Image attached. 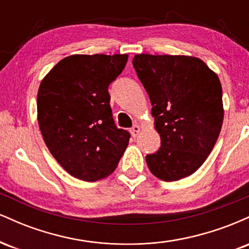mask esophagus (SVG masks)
<instances>
[{
	"label": "esophagus",
	"mask_w": 249,
	"mask_h": 249,
	"mask_svg": "<svg viewBox=\"0 0 249 249\" xmlns=\"http://www.w3.org/2000/svg\"><path fill=\"white\" fill-rule=\"evenodd\" d=\"M130 131H131V133H132V136H133V137H136L137 134L139 133V131H141V126H139L138 124H134L133 126L131 127V130H130Z\"/></svg>",
	"instance_id": "obj_1"
}]
</instances>
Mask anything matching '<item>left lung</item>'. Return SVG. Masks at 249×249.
I'll return each mask as SVG.
<instances>
[{"label":"left lung","mask_w":249,"mask_h":249,"mask_svg":"<svg viewBox=\"0 0 249 249\" xmlns=\"http://www.w3.org/2000/svg\"><path fill=\"white\" fill-rule=\"evenodd\" d=\"M139 81L152 104L160 147L147 154L150 171L164 181L191 176L215 145L224 121L218 76L190 56L136 55Z\"/></svg>","instance_id":"1"}]
</instances>
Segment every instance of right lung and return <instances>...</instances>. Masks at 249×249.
<instances>
[{
	"mask_svg": "<svg viewBox=\"0 0 249 249\" xmlns=\"http://www.w3.org/2000/svg\"><path fill=\"white\" fill-rule=\"evenodd\" d=\"M127 55H72L45 76L37 95V117L45 145L71 176L96 181L117 167L130 141L116 126L108 85Z\"/></svg>",
	"mask_w": 249,
	"mask_h": 249,
	"instance_id": "add662e5",
	"label": "right lung"
}]
</instances>
